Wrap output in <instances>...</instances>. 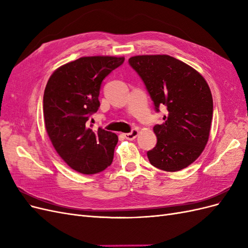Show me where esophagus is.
Wrapping results in <instances>:
<instances>
[{
	"label": "esophagus",
	"mask_w": 248,
	"mask_h": 248,
	"mask_svg": "<svg viewBox=\"0 0 248 248\" xmlns=\"http://www.w3.org/2000/svg\"><path fill=\"white\" fill-rule=\"evenodd\" d=\"M138 134H139V130L136 128V129H132L131 132H129V133H125L124 137H125L127 140H134V139H136V138L138 137Z\"/></svg>",
	"instance_id": "1"
}]
</instances>
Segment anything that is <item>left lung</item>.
I'll return each mask as SVG.
<instances>
[{
    "instance_id": "left-lung-1",
    "label": "left lung",
    "mask_w": 248,
    "mask_h": 248,
    "mask_svg": "<svg viewBox=\"0 0 248 248\" xmlns=\"http://www.w3.org/2000/svg\"><path fill=\"white\" fill-rule=\"evenodd\" d=\"M129 65L144 81L156 112L166 108L163 123L153 130L156 146L147 152L153 167L177 171L191 164L209 139L213 99L205 78L190 66L167 55L136 56Z\"/></svg>"
}]
</instances>
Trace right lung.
I'll return each mask as SVG.
<instances>
[{
	"mask_svg": "<svg viewBox=\"0 0 248 248\" xmlns=\"http://www.w3.org/2000/svg\"><path fill=\"white\" fill-rule=\"evenodd\" d=\"M124 63V58L82 57L58 68L43 95L44 124L58 154L74 170L96 174L110 166L117 134L87 122L100 107L103 79Z\"/></svg>",
	"mask_w": 248,
	"mask_h": 248,
	"instance_id": "obj_1",
	"label": "right lung"
}]
</instances>
